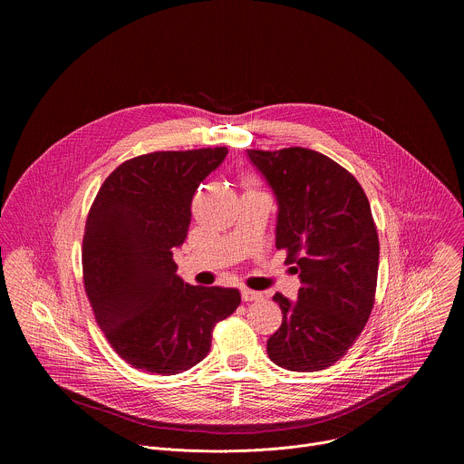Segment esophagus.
I'll return each instance as SVG.
<instances>
[{"label":"esophagus","instance_id":"34e87169","mask_svg":"<svg viewBox=\"0 0 464 464\" xmlns=\"http://www.w3.org/2000/svg\"><path fill=\"white\" fill-rule=\"evenodd\" d=\"M240 294H242V299L247 303V301H258L262 299V294L260 292H255V290H249V288H240Z\"/></svg>","mask_w":464,"mask_h":464}]
</instances>
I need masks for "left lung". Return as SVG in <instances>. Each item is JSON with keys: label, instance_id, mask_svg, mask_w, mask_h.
Instances as JSON below:
<instances>
[{"label": "left lung", "instance_id": "8db88e82", "mask_svg": "<svg viewBox=\"0 0 464 464\" xmlns=\"http://www.w3.org/2000/svg\"><path fill=\"white\" fill-rule=\"evenodd\" d=\"M247 156L277 196L276 246L301 279L295 303L274 295L283 323L268 356L288 371L326 369L347 354L374 306L380 244L369 200L347 169L315 150Z\"/></svg>", "mask_w": 464, "mask_h": 464}]
</instances>
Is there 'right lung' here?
<instances>
[{"mask_svg": "<svg viewBox=\"0 0 464 464\" xmlns=\"http://www.w3.org/2000/svg\"><path fill=\"white\" fill-rule=\"evenodd\" d=\"M226 147L167 150L121 163L101 185L82 240L84 290L111 349L131 367L178 374L202 362L213 328L240 304L235 288L190 286L172 249L190 202Z\"/></svg>", "mask_w": 464, "mask_h": 464, "instance_id": "right-lung-1", "label": "right lung"}]
</instances>
